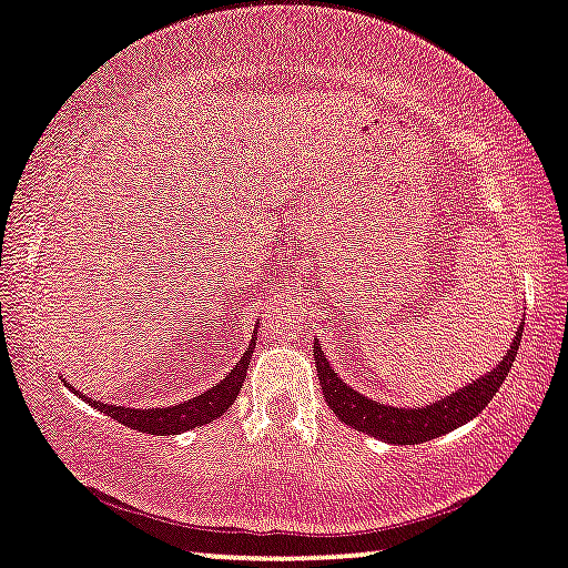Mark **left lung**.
Returning <instances> with one entry per match:
<instances>
[{
	"label": "left lung",
	"mask_w": 568,
	"mask_h": 568,
	"mask_svg": "<svg viewBox=\"0 0 568 568\" xmlns=\"http://www.w3.org/2000/svg\"><path fill=\"white\" fill-rule=\"evenodd\" d=\"M524 321H520L516 338H513L508 354L503 356L500 364H495V368H490L480 379L453 392L445 399L427 404V407H389V404L374 402L364 397V394H358L356 389H351L333 372V366L323 356L321 344L316 341L313 344V358H316L323 397H326L328 407L341 422H346V425L358 432H366V435L379 437L384 443L419 445L427 443V439L443 437L447 432L465 425V422H470L473 417H478L495 397V392L500 389V384L506 382L510 366L516 362L520 336H524Z\"/></svg>",
	"instance_id": "obj_1"
}]
</instances>
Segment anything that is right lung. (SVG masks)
I'll return each mask as SVG.
<instances>
[{
  "label": "right lung",
  "mask_w": 568,
  "mask_h": 568,
  "mask_svg": "<svg viewBox=\"0 0 568 568\" xmlns=\"http://www.w3.org/2000/svg\"><path fill=\"white\" fill-rule=\"evenodd\" d=\"M252 348H255V338L250 341V346L245 354H242L237 366L232 368V372L224 376L220 384H214L212 389H206L204 394H200V397L186 399L182 404H171V407H156V409L115 407V404H101V402L88 399V397H83V394H78L73 386L70 384L68 386L78 394L80 399L93 404L98 412L108 414V417H113L115 422H121V425H125V427L146 432V435H179V432L210 425L212 419L222 417V414L232 407V402L237 399L242 384H245Z\"/></svg>",
  "instance_id": "right-lung-1"
}]
</instances>
